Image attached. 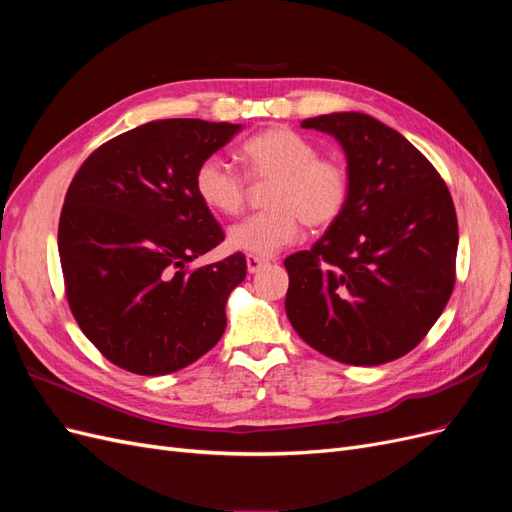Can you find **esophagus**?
<instances>
[{"label":"esophagus","instance_id":"1","mask_svg":"<svg viewBox=\"0 0 512 512\" xmlns=\"http://www.w3.org/2000/svg\"><path fill=\"white\" fill-rule=\"evenodd\" d=\"M269 262L265 258H258V256H247V271L250 273H258L262 267H267Z\"/></svg>","mask_w":512,"mask_h":512}]
</instances>
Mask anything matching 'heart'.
Wrapping results in <instances>:
<instances>
[{
  "label": "heart",
  "mask_w": 512,
  "mask_h": 512,
  "mask_svg": "<svg viewBox=\"0 0 512 512\" xmlns=\"http://www.w3.org/2000/svg\"><path fill=\"white\" fill-rule=\"evenodd\" d=\"M241 160L254 181L273 185L267 192L269 211L228 230L230 250L269 258L297 241L303 224L312 230L331 226L348 203L350 179L344 164L320 158L312 141L288 128H269L247 138ZM194 188L215 213L237 215L245 207L247 179L218 156L200 162Z\"/></svg>",
  "instance_id": "b5f03b06"
}]
</instances>
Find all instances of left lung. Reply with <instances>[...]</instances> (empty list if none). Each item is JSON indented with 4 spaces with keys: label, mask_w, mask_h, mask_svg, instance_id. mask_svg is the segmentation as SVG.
I'll return each mask as SVG.
<instances>
[{
    "label": "left lung",
    "mask_w": 512,
    "mask_h": 512,
    "mask_svg": "<svg viewBox=\"0 0 512 512\" xmlns=\"http://www.w3.org/2000/svg\"><path fill=\"white\" fill-rule=\"evenodd\" d=\"M342 145L350 194L314 243L284 260L286 316L305 344L346 365L408 354L451 299L457 213L433 164L363 113L305 119Z\"/></svg>",
    "instance_id": "1"
}]
</instances>
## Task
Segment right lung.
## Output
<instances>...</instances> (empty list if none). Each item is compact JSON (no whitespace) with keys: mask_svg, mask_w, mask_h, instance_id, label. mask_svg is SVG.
<instances>
[{"mask_svg":"<svg viewBox=\"0 0 512 512\" xmlns=\"http://www.w3.org/2000/svg\"><path fill=\"white\" fill-rule=\"evenodd\" d=\"M239 130L149 121L100 145L74 175L57 235L66 297L85 337L117 367L173 374L220 342L247 262L237 252L190 269L224 241L194 177Z\"/></svg>","mask_w":512,"mask_h":512,"instance_id":"right-lung-1","label":"right lung"}]
</instances>
